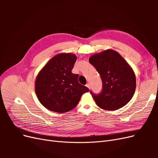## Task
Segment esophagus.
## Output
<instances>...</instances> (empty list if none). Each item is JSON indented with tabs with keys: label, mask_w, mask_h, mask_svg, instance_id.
I'll list each match as a JSON object with an SVG mask.
<instances>
[{
	"label": "esophagus",
	"mask_w": 158,
	"mask_h": 158,
	"mask_svg": "<svg viewBox=\"0 0 158 158\" xmlns=\"http://www.w3.org/2000/svg\"><path fill=\"white\" fill-rule=\"evenodd\" d=\"M86 86H87L89 89H90V88H91V87H90V84H89V83H88V84H86Z\"/></svg>",
	"instance_id": "34e87169"
}]
</instances>
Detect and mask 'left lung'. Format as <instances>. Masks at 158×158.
<instances>
[{
	"mask_svg": "<svg viewBox=\"0 0 158 158\" xmlns=\"http://www.w3.org/2000/svg\"><path fill=\"white\" fill-rule=\"evenodd\" d=\"M92 64L102 80V93L92 92L97 106L107 111H114L125 106L133 97L136 89L134 70L116 51L107 49L91 56Z\"/></svg>",
	"mask_w": 158,
	"mask_h": 158,
	"instance_id": "obj_1",
	"label": "left lung"
}]
</instances>
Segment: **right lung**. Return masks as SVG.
Here are the masks:
<instances>
[{
    "label": "right lung",
    "instance_id": "1",
    "mask_svg": "<svg viewBox=\"0 0 158 158\" xmlns=\"http://www.w3.org/2000/svg\"><path fill=\"white\" fill-rule=\"evenodd\" d=\"M76 55L62 52L51 58L38 73L35 90L40 102L47 109L63 113L73 109L89 89L72 73Z\"/></svg>",
    "mask_w": 158,
    "mask_h": 158
}]
</instances>
